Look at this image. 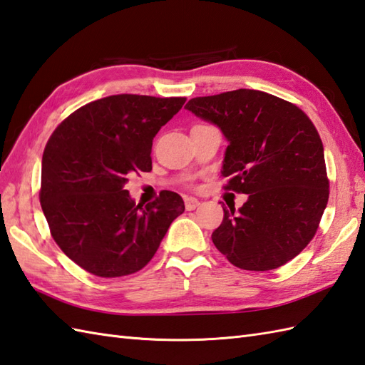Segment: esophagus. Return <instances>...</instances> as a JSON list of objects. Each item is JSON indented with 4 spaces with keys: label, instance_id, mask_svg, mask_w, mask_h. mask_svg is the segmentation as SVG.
Wrapping results in <instances>:
<instances>
[{
    "label": "esophagus",
    "instance_id": "esophagus-1",
    "mask_svg": "<svg viewBox=\"0 0 365 365\" xmlns=\"http://www.w3.org/2000/svg\"><path fill=\"white\" fill-rule=\"evenodd\" d=\"M184 205H185V209H187V210H193V209L198 207L200 201L197 198H193V197H185L184 198Z\"/></svg>",
    "mask_w": 365,
    "mask_h": 365
}]
</instances>
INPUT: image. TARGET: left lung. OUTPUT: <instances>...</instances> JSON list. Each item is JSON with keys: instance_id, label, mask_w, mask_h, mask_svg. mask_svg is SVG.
<instances>
[{"instance_id": "left-lung-1", "label": "left lung", "mask_w": 365, "mask_h": 365, "mask_svg": "<svg viewBox=\"0 0 365 365\" xmlns=\"http://www.w3.org/2000/svg\"><path fill=\"white\" fill-rule=\"evenodd\" d=\"M185 109L225 135L226 187L247 193L244 206L223 207L212 232L222 255L244 270L265 272L303 251L328 203L325 153L302 109L261 91L192 98Z\"/></svg>"}]
</instances>
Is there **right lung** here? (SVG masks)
<instances>
[{"instance_id":"obj_1","label":"right lung","mask_w":365,"mask_h":365,"mask_svg":"<svg viewBox=\"0 0 365 365\" xmlns=\"http://www.w3.org/2000/svg\"><path fill=\"white\" fill-rule=\"evenodd\" d=\"M185 98L110 95L79 108L48 140L40 205L56 244L103 278L139 272L155 256L184 201L164 190L142 207L128 178L151 170L153 139Z\"/></svg>"}]
</instances>
